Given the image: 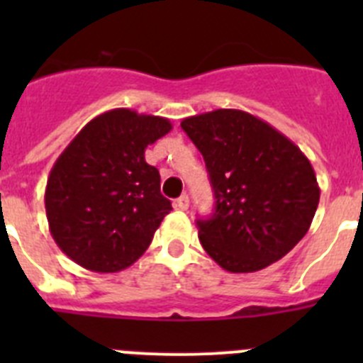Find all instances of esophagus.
<instances>
[{
    "label": "esophagus",
    "mask_w": 363,
    "mask_h": 363,
    "mask_svg": "<svg viewBox=\"0 0 363 363\" xmlns=\"http://www.w3.org/2000/svg\"><path fill=\"white\" fill-rule=\"evenodd\" d=\"M174 207H178V209L185 211L189 207V196L187 194H182V196L178 198V200L174 201Z\"/></svg>",
    "instance_id": "1"
}]
</instances>
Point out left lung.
Segmentation results:
<instances>
[{
	"mask_svg": "<svg viewBox=\"0 0 363 363\" xmlns=\"http://www.w3.org/2000/svg\"><path fill=\"white\" fill-rule=\"evenodd\" d=\"M182 129L205 160L216 207L198 220L205 252L229 272L284 258L309 230L320 201L307 156L280 130L238 108L185 118Z\"/></svg>",
	"mask_w": 363,
	"mask_h": 363,
	"instance_id": "8db88e82",
	"label": "left lung"
}]
</instances>
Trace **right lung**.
Wrapping results in <instances>:
<instances>
[{
	"mask_svg": "<svg viewBox=\"0 0 363 363\" xmlns=\"http://www.w3.org/2000/svg\"><path fill=\"white\" fill-rule=\"evenodd\" d=\"M171 129L167 118L112 108L60 154L47 179L45 211L54 242L72 262L118 272L147 251L172 207L145 149Z\"/></svg>",
	"mask_w": 363,
	"mask_h": 363,
	"instance_id": "right-lung-1",
	"label": "right lung"
}]
</instances>
